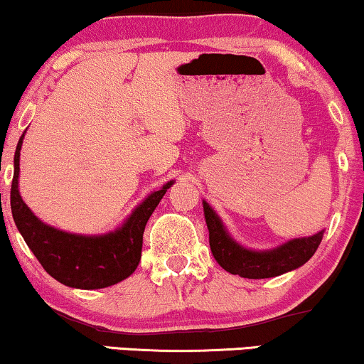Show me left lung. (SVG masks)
Masks as SVG:
<instances>
[{
    "mask_svg": "<svg viewBox=\"0 0 364 364\" xmlns=\"http://www.w3.org/2000/svg\"><path fill=\"white\" fill-rule=\"evenodd\" d=\"M212 255L223 270L243 278H272L301 267L321 243L323 232L308 238H296L272 252H252L237 245L227 235L220 218L203 202Z\"/></svg>",
    "mask_w": 364,
    "mask_h": 364,
    "instance_id": "obj_1",
    "label": "left lung"
}]
</instances>
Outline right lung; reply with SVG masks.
I'll list each match as a JSON object with an SVG mask.
<instances>
[{"mask_svg":"<svg viewBox=\"0 0 364 364\" xmlns=\"http://www.w3.org/2000/svg\"><path fill=\"white\" fill-rule=\"evenodd\" d=\"M23 137L14 152L11 212L18 230L44 270L63 285L82 290L106 288L131 277L141 262L142 235L149 217L173 182L151 193L119 230L107 235L82 237L56 230L38 220L19 196V151Z\"/></svg>","mask_w":364,"mask_h":364,"instance_id":"right-lung-1","label":"right lung"}]
</instances>
